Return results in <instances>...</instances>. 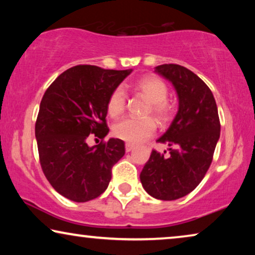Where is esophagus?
Listing matches in <instances>:
<instances>
[{
	"mask_svg": "<svg viewBox=\"0 0 255 255\" xmlns=\"http://www.w3.org/2000/svg\"><path fill=\"white\" fill-rule=\"evenodd\" d=\"M133 148H134V145L131 144V142H127V144H125V151L127 152H131Z\"/></svg>",
	"mask_w": 255,
	"mask_h": 255,
	"instance_id": "esophagus-1",
	"label": "esophagus"
}]
</instances>
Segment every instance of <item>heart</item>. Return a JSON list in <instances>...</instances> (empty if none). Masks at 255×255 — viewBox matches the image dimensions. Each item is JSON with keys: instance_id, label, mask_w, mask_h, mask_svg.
Here are the masks:
<instances>
[{"instance_id": "1", "label": "heart", "mask_w": 255, "mask_h": 255, "mask_svg": "<svg viewBox=\"0 0 255 255\" xmlns=\"http://www.w3.org/2000/svg\"><path fill=\"white\" fill-rule=\"evenodd\" d=\"M135 89L141 93L149 102L146 115H153L160 123H166L172 116V107L167 101L168 87L161 79L154 75L142 76L135 82ZM127 106V94L122 86L110 93L107 101V110L111 117L116 118L124 113ZM156 130L155 121L151 117H128L114 125V134L128 142H141L152 137Z\"/></svg>"}]
</instances>
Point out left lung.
<instances>
[{"label":"left lung","instance_id":"1","mask_svg":"<svg viewBox=\"0 0 255 255\" xmlns=\"http://www.w3.org/2000/svg\"><path fill=\"white\" fill-rule=\"evenodd\" d=\"M155 72L173 83L179 111L156 140L169 146L170 155L153 149L140 181L152 197L174 201L191 193L203 180L214 158L221 122L210 88L190 69L165 64L156 66Z\"/></svg>","mask_w":255,"mask_h":255}]
</instances>
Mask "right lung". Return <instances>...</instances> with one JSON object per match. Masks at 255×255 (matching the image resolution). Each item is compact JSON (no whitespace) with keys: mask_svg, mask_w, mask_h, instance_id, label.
Listing matches in <instances>:
<instances>
[{"mask_svg":"<svg viewBox=\"0 0 255 255\" xmlns=\"http://www.w3.org/2000/svg\"><path fill=\"white\" fill-rule=\"evenodd\" d=\"M131 72L74 66L41 99L34 128L40 166L51 186L68 200L87 202L103 194L114 165L125 154L121 139L89 147L87 138L108 134V97Z\"/></svg>","mask_w":255,"mask_h":255,"instance_id":"obj_1","label":"right lung"}]
</instances>
